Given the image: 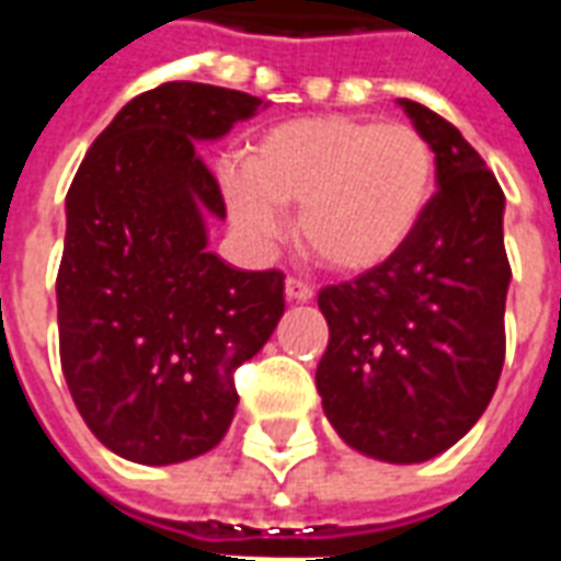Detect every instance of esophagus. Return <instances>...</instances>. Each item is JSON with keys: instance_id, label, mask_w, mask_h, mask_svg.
Returning <instances> with one entry per match:
<instances>
[{"instance_id": "34e87169", "label": "esophagus", "mask_w": 561, "mask_h": 561, "mask_svg": "<svg viewBox=\"0 0 561 561\" xmlns=\"http://www.w3.org/2000/svg\"><path fill=\"white\" fill-rule=\"evenodd\" d=\"M285 294H288V300L306 304V300H312V297H316V288H312L306 279H300V276H288V282H285Z\"/></svg>"}]
</instances>
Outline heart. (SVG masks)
Segmentation results:
<instances>
[{
    "mask_svg": "<svg viewBox=\"0 0 561 561\" xmlns=\"http://www.w3.org/2000/svg\"><path fill=\"white\" fill-rule=\"evenodd\" d=\"M435 180L433 144L412 123L306 116L257 140L245 171L228 180V201L255 237L276 233V209H300L306 252L330 270L364 273L417 231Z\"/></svg>",
    "mask_w": 561,
    "mask_h": 561,
    "instance_id": "obj_1",
    "label": "heart"
}]
</instances>
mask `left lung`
Here are the masks:
<instances>
[{
    "mask_svg": "<svg viewBox=\"0 0 561 561\" xmlns=\"http://www.w3.org/2000/svg\"><path fill=\"white\" fill-rule=\"evenodd\" d=\"M400 104L433 144L438 188L402 249L318 291L330 340L316 385L354 450L423 462L457 445L493 400L511 264L505 195L486 161L445 116Z\"/></svg>",
    "mask_w": 561,
    "mask_h": 561,
    "instance_id": "1",
    "label": "left lung"
}]
</instances>
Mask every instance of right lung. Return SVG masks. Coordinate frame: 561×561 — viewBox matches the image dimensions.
<instances>
[{"label":"right lung","mask_w":561,"mask_h":561,"mask_svg":"<svg viewBox=\"0 0 561 561\" xmlns=\"http://www.w3.org/2000/svg\"><path fill=\"white\" fill-rule=\"evenodd\" d=\"M257 107L188 80L140 92L68 188L59 360L92 435L131 462L171 466L219 445L240 402L233 376L285 312V273L228 267L204 228L225 219V197L197 140Z\"/></svg>","instance_id":"obj_1"}]
</instances>
